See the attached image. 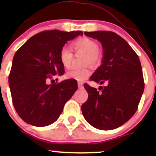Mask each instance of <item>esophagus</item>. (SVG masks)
I'll return each mask as SVG.
<instances>
[{
    "instance_id": "obj_1",
    "label": "esophagus",
    "mask_w": 156,
    "mask_h": 156,
    "mask_svg": "<svg viewBox=\"0 0 156 156\" xmlns=\"http://www.w3.org/2000/svg\"><path fill=\"white\" fill-rule=\"evenodd\" d=\"M78 88L79 89L83 88V83H82V82H78Z\"/></svg>"
}]
</instances>
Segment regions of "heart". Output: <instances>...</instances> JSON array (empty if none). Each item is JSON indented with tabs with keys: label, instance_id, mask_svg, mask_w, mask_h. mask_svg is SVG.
<instances>
[{
	"label": "heart",
	"instance_id": "heart-1",
	"mask_svg": "<svg viewBox=\"0 0 156 156\" xmlns=\"http://www.w3.org/2000/svg\"><path fill=\"white\" fill-rule=\"evenodd\" d=\"M72 48L76 52H81L86 54L85 64L91 65H98L101 61V54L98 51V44L94 40L82 37L76 39L72 43ZM73 58V54L69 48L63 47L59 53V61L64 67H70ZM91 71L89 68L73 69L66 73L67 78H73L78 81H83L90 76Z\"/></svg>",
	"mask_w": 156,
	"mask_h": 156
}]
</instances>
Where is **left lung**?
I'll use <instances>...</instances> for the list:
<instances>
[{
  "instance_id": "8db88e82",
  "label": "left lung",
  "mask_w": 156,
  "mask_h": 156,
  "mask_svg": "<svg viewBox=\"0 0 156 156\" xmlns=\"http://www.w3.org/2000/svg\"><path fill=\"white\" fill-rule=\"evenodd\" d=\"M101 42L102 64L91 80L105 87L96 88L84 84L88 92L81 111L87 122L100 130H113L122 125L137 111L144 89L139 56L128 42L112 31L84 32Z\"/></svg>"
}]
</instances>
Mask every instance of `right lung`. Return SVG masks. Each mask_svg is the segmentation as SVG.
<instances>
[{"instance_id": "1", "label": "right lung", "mask_w": 156, "mask_h": 156, "mask_svg": "<svg viewBox=\"0 0 156 156\" xmlns=\"http://www.w3.org/2000/svg\"><path fill=\"white\" fill-rule=\"evenodd\" d=\"M79 35L83 32L44 31L31 37L15 53L9 84L16 112L28 124L44 127L54 122L78 89L75 79L52 84L48 80L64 74L60 51L67 41Z\"/></svg>"}]
</instances>
